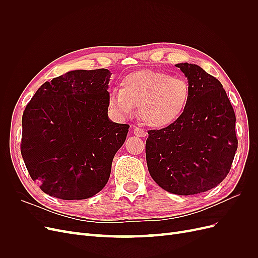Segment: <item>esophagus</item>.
<instances>
[{"label": "esophagus", "instance_id": "34e87169", "mask_svg": "<svg viewBox=\"0 0 258 258\" xmlns=\"http://www.w3.org/2000/svg\"><path fill=\"white\" fill-rule=\"evenodd\" d=\"M134 134H135L137 137H141V138H143V137L146 136V132H145L143 129L139 128V127H135V128H134Z\"/></svg>", "mask_w": 258, "mask_h": 258}]
</instances>
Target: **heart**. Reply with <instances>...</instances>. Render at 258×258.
Returning a JSON list of instances; mask_svg holds the SVG:
<instances>
[{"mask_svg": "<svg viewBox=\"0 0 258 258\" xmlns=\"http://www.w3.org/2000/svg\"><path fill=\"white\" fill-rule=\"evenodd\" d=\"M190 100L189 84L163 71L140 70L123 77L120 91L108 96V107L117 115H131L139 105V117L152 128H166L178 120Z\"/></svg>", "mask_w": 258, "mask_h": 258, "instance_id": "1", "label": "heart"}]
</instances>
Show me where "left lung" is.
<instances>
[{"label": "left lung", "mask_w": 258, "mask_h": 258, "mask_svg": "<svg viewBox=\"0 0 258 258\" xmlns=\"http://www.w3.org/2000/svg\"><path fill=\"white\" fill-rule=\"evenodd\" d=\"M175 66L188 80L189 104L174 123L148 131L145 153L154 181L188 196L210 190L229 173L238 148L236 115L214 76L196 64Z\"/></svg>", "instance_id": "1"}]
</instances>
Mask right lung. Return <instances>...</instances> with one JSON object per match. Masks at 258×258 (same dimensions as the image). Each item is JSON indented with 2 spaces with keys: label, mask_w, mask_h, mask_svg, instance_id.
Masks as SVG:
<instances>
[{
  "label": "right lung",
  "mask_w": 258,
  "mask_h": 258,
  "mask_svg": "<svg viewBox=\"0 0 258 258\" xmlns=\"http://www.w3.org/2000/svg\"><path fill=\"white\" fill-rule=\"evenodd\" d=\"M106 69L76 70L45 82L22 115L20 151L31 178L49 196H95L111 174L129 124L108 119Z\"/></svg>",
  "instance_id": "add662e5"
}]
</instances>
